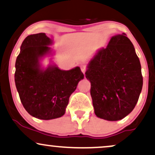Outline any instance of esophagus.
Returning a JSON list of instances; mask_svg holds the SVG:
<instances>
[{
	"label": "esophagus",
	"instance_id": "1",
	"mask_svg": "<svg viewBox=\"0 0 155 155\" xmlns=\"http://www.w3.org/2000/svg\"><path fill=\"white\" fill-rule=\"evenodd\" d=\"M81 71L83 72L84 74H85V72L87 71V67H86V66H84V65L81 66Z\"/></svg>",
	"mask_w": 155,
	"mask_h": 155
}]
</instances>
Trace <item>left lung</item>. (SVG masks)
<instances>
[{
    "label": "left lung",
    "instance_id": "obj_1",
    "mask_svg": "<svg viewBox=\"0 0 155 155\" xmlns=\"http://www.w3.org/2000/svg\"><path fill=\"white\" fill-rule=\"evenodd\" d=\"M85 74L97 117L118 121L134 109L143 78L140 59L124 33L111 37L107 46L96 53Z\"/></svg>",
    "mask_w": 155,
    "mask_h": 155
}]
</instances>
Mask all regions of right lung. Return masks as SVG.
<instances>
[{
  "mask_svg": "<svg viewBox=\"0 0 155 155\" xmlns=\"http://www.w3.org/2000/svg\"><path fill=\"white\" fill-rule=\"evenodd\" d=\"M51 44L44 33L28 36L15 61V83L21 103L29 114L44 120L63 116L70 96L84 79L78 66L68 71L51 64L41 68L40 60L51 54Z\"/></svg>",
  "mask_w": 155,
  "mask_h": 155,
  "instance_id": "add662e5",
  "label": "right lung"
}]
</instances>
